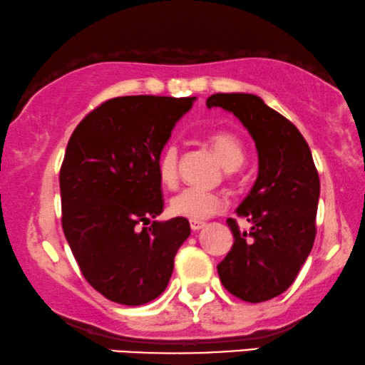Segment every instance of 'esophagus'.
I'll use <instances>...</instances> for the list:
<instances>
[{
  "mask_svg": "<svg viewBox=\"0 0 365 365\" xmlns=\"http://www.w3.org/2000/svg\"><path fill=\"white\" fill-rule=\"evenodd\" d=\"M190 227H192V231H200L202 227H205V222L204 221H190Z\"/></svg>",
  "mask_w": 365,
  "mask_h": 365,
  "instance_id": "esophagus-1",
  "label": "esophagus"
}]
</instances>
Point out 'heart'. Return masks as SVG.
<instances>
[{"mask_svg": "<svg viewBox=\"0 0 365 365\" xmlns=\"http://www.w3.org/2000/svg\"><path fill=\"white\" fill-rule=\"evenodd\" d=\"M209 144L216 153L222 166L227 170H236L245 161V149L238 135L226 130H219L209 135ZM158 177L166 187H173L178 178V146L168 143L158 156ZM225 209V199L214 192H205L200 188H183L177 195L171 197L170 212L177 217L200 221L207 219Z\"/></svg>", "mask_w": 365, "mask_h": 365, "instance_id": "heart-1", "label": "heart"}]
</instances>
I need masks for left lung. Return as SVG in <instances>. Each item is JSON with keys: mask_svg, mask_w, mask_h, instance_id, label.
Masks as SVG:
<instances>
[{"mask_svg": "<svg viewBox=\"0 0 365 365\" xmlns=\"http://www.w3.org/2000/svg\"><path fill=\"white\" fill-rule=\"evenodd\" d=\"M205 103L235 113L258 151L257 182L236 209L252 230L227 219L235 243L217 265L219 279L241 301H269L291 287L313 248L318 170L297 127L260 96L216 93Z\"/></svg>", "mask_w": 365, "mask_h": 365, "instance_id": "left-lung-1", "label": "left lung"}]
</instances>
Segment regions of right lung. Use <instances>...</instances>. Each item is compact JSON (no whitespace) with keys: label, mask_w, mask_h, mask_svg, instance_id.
I'll return each instance as SVG.
<instances>
[{"label":"right lung","mask_w":365,"mask_h":365,"mask_svg":"<svg viewBox=\"0 0 365 365\" xmlns=\"http://www.w3.org/2000/svg\"><path fill=\"white\" fill-rule=\"evenodd\" d=\"M194 100L117 96L69 138L59 171L64 236L88 284L118 304L156 299L190 236L183 217L148 222L165 205L158 156Z\"/></svg>","instance_id":"add662e5"}]
</instances>
